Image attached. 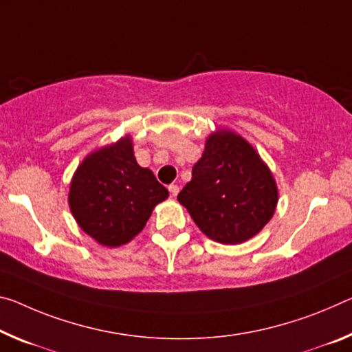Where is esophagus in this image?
<instances>
[{"instance_id": "obj_1", "label": "esophagus", "mask_w": 352, "mask_h": 352, "mask_svg": "<svg viewBox=\"0 0 352 352\" xmlns=\"http://www.w3.org/2000/svg\"><path fill=\"white\" fill-rule=\"evenodd\" d=\"M178 191H180V188H178L177 185H169V192H170L172 197H175L177 194H178Z\"/></svg>"}]
</instances>
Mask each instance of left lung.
Here are the masks:
<instances>
[{
    "instance_id": "1",
    "label": "left lung",
    "mask_w": 352,
    "mask_h": 352,
    "mask_svg": "<svg viewBox=\"0 0 352 352\" xmlns=\"http://www.w3.org/2000/svg\"><path fill=\"white\" fill-rule=\"evenodd\" d=\"M177 199L204 235L221 244H241L274 216L278 189L252 144L228 128H217L206 138L191 182Z\"/></svg>"
}]
</instances>
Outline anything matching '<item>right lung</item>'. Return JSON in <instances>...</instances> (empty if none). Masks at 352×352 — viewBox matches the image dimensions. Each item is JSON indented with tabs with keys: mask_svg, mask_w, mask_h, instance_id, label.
<instances>
[{
	"mask_svg": "<svg viewBox=\"0 0 352 352\" xmlns=\"http://www.w3.org/2000/svg\"><path fill=\"white\" fill-rule=\"evenodd\" d=\"M169 191L153 172L138 164L133 138L89 153L70 182L69 206L82 232L104 248L130 243L146 227Z\"/></svg>",
	"mask_w": 352,
	"mask_h": 352,
	"instance_id": "obj_1",
	"label": "right lung"
}]
</instances>
